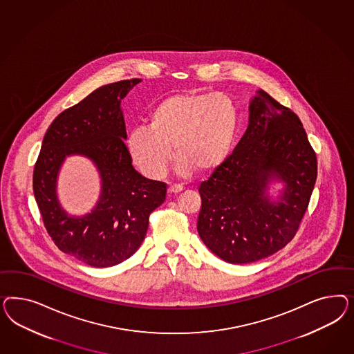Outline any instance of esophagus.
Segmentation results:
<instances>
[{"mask_svg": "<svg viewBox=\"0 0 354 354\" xmlns=\"http://www.w3.org/2000/svg\"><path fill=\"white\" fill-rule=\"evenodd\" d=\"M183 187L180 184H171L170 187H169V192L170 193H179L182 192Z\"/></svg>", "mask_w": 354, "mask_h": 354, "instance_id": "1", "label": "esophagus"}]
</instances>
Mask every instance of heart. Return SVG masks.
Wrapping results in <instances>:
<instances>
[{
	"label": "heart",
	"mask_w": 354,
	"mask_h": 354,
	"mask_svg": "<svg viewBox=\"0 0 354 354\" xmlns=\"http://www.w3.org/2000/svg\"><path fill=\"white\" fill-rule=\"evenodd\" d=\"M240 115L225 93L188 92L166 97L150 110L148 126L129 132L127 148L140 171L160 179L174 156L184 178L213 171L235 145Z\"/></svg>",
	"instance_id": "b5f03b06"
}]
</instances>
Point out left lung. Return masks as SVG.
I'll return each instance as SVG.
<instances>
[{"mask_svg":"<svg viewBox=\"0 0 354 354\" xmlns=\"http://www.w3.org/2000/svg\"><path fill=\"white\" fill-rule=\"evenodd\" d=\"M272 180L285 183L275 202L266 193ZM315 180L317 156L300 119L259 89L244 136L198 187V235L230 263L268 257L296 235Z\"/></svg>","mask_w":354,"mask_h":354,"instance_id":"8db88e82","label":"left lung"}]
</instances>
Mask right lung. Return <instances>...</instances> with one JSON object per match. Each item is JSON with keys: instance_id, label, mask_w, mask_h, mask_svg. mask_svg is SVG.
Listing matches in <instances>:
<instances>
[{"instance_id": "obj_1", "label": "right lung", "mask_w": 354, "mask_h": 354, "mask_svg": "<svg viewBox=\"0 0 354 354\" xmlns=\"http://www.w3.org/2000/svg\"><path fill=\"white\" fill-rule=\"evenodd\" d=\"M141 79L100 86L49 126L33 169V193L54 244L93 268H109L139 249L149 215L163 204L166 183L144 178L132 166L120 101ZM79 153L96 165L102 194L95 209L70 217L56 197L57 172L67 155Z\"/></svg>"}]
</instances>
